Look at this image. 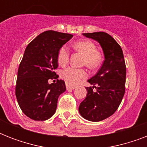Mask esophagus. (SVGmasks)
<instances>
[{"label":"esophagus","instance_id":"esophagus-1","mask_svg":"<svg viewBox=\"0 0 147 147\" xmlns=\"http://www.w3.org/2000/svg\"><path fill=\"white\" fill-rule=\"evenodd\" d=\"M65 85H66L67 90H70V89L74 90V89H75V88H76V86H75V85H70V84H69V83H68V82H66Z\"/></svg>","mask_w":147,"mask_h":147}]
</instances>
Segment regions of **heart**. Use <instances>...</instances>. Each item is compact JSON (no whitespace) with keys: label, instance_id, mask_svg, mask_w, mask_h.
<instances>
[{"label":"heart","instance_id":"b5f03b06","mask_svg":"<svg viewBox=\"0 0 147 147\" xmlns=\"http://www.w3.org/2000/svg\"><path fill=\"white\" fill-rule=\"evenodd\" d=\"M73 48L76 51L85 55L84 64L90 69H95L100 64L102 57L97 51L96 46L90 40H81L75 42ZM69 59V51L65 46H63L58 52L57 61L61 66H65ZM87 72L83 69H76L74 67H68L61 72V77L69 84L75 85L80 79L85 78Z\"/></svg>","mask_w":147,"mask_h":147}]
</instances>
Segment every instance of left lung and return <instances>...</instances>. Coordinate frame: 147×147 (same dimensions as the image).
I'll return each instance as SVG.
<instances>
[{
    "mask_svg": "<svg viewBox=\"0 0 147 147\" xmlns=\"http://www.w3.org/2000/svg\"><path fill=\"white\" fill-rule=\"evenodd\" d=\"M102 48L105 61L95 76L88 80V94L78 111L85 120L98 122L116 111L125 92L126 65L123 51L114 38L105 32L83 33ZM94 88L96 91H93Z\"/></svg>",
    "mask_w": 147,
    "mask_h": 147,
    "instance_id": "left-lung-1",
    "label": "left lung"
}]
</instances>
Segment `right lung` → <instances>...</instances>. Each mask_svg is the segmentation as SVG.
Segmentation results:
<instances>
[{
	"instance_id": "add662e5",
	"label": "right lung",
	"mask_w": 147,
	"mask_h": 147,
	"mask_svg": "<svg viewBox=\"0 0 147 147\" xmlns=\"http://www.w3.org/2000/svg\"><path fill=\"white\" fill-rule=\"evenodd\" d=\"M73 36L53 30L45 31L26 47L19 65L16 85L17 102L24 114L34 121H46L55 114L58 98L65 92L63 80L56 78L59 49Z\"/></svg>"
}]
</instances>
